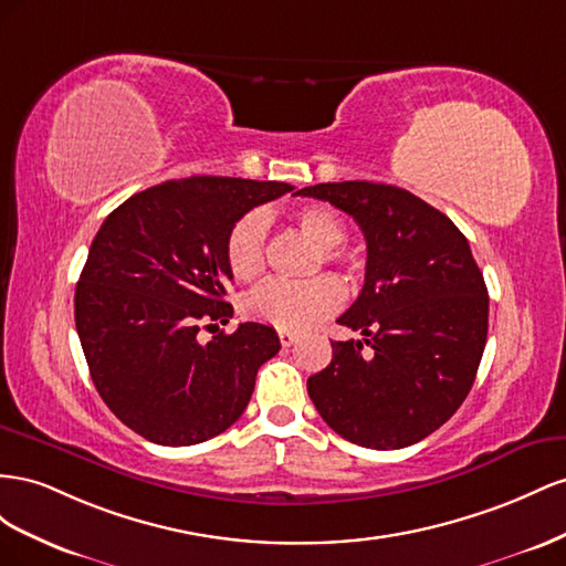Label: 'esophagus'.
Masks as SVG:
<instances>
[{"label":"esophagus","instance_id":"obj_1","mask_svg":"<svg viewBox=\"0 0 566 566\" xmlns=\"http://www.w3.org/2000/svg\"><path fill=\"white\" fill-rule=\"evenodd\" d=\"M296 334L294 332H286V329H280V344L284 346V348H289V346H294L296 344Z\"/></svg>","mask_w":566,"mask_h":566}]
</instances>
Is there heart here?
<instances>
[{
	"mask_svg": "<svg viewBox=\"0 0 566 566\" xmlns=\"http://www.w3.org/2000/svg\"><path fill=\"white\" fill-rule=\"evenodd\" d=\"M296 230L317 249V265L334 263L358 270V258L342 244L346 224L334 208L325 203L303 206L292 216ZM265 237L268 220L263 213L239 218L224 241L228 265L239 282H253L265 272ZM344 286L332 274H319L308 282H268L249 296L247 311L251 317L286 332H305L317 322L342 308Z\"/></svg>",
	"mask_w": 566,
	"mask_h": 566,
	"instance_id": "1",
	"label": "heart"
}]
</instances>
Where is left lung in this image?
<instances>
[{
  "label": "left lung",
  "mask_w": 566,
  "mask_h": 566,
  "mask_svg": "<svg viewBox=\"0 0 566 566\" xmlns=\"http://www.w3.org/2000/svg\"><path fill=\"white\" fill-rule=\"evenodd\" d=\"M298 193L348 213L367 241L363 292L336 319L365 338L332 342V363L308 379L311 400L363 448L427 439L462 406L486 346L489 289L470 241L394 185L325 182Z\"/></svg>",
  "instance_id": "obj_1"
}]
</instances>
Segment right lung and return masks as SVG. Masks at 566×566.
Returning a JSON list of instances; mask_svg holds the SVG:
<instances>
[{
  "label": "right lung",
  "mask_w": 566,
  "mask_h": 566,
  "mask_svg": "<svg viewBox=\"0 0 566 566\" xmlns=\"http://www.w3.org/2000/svg\"><path fill=\"white\" fill-rule=\"evenodd\" d=\"M294 187L193 175L144 189L96 232L75 286V329L96 391L125 427L158 446H193L247 410L258 367L280 350L261 322L232 317L224 241L251 208Z\"/></svg>",
  "instance_id": "1"
}]
</instances>
